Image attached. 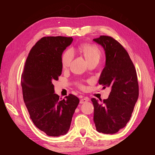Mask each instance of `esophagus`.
<instances>
[{
	"mask_svg": "<svg viewBox=\"0 0 155 155\" xmlns=\"http://www.w3.org/2000/svg\"><path fill=\"white\" fill-rule=\"evenodd\" d=\"M87 101H88V98L85 97H83V98H82V99H81L79 103H80L81 104H85V103Z\"/></svg>",
	"mask_w": 155,
	"mask_h": 155,
	"instance_id": "34e87169",
	"label": "esophagus"
}]
</instances>
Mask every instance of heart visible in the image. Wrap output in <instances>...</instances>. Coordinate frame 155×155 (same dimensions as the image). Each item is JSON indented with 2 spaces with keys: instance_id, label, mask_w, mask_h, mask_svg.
<instances>
[{
  "instance_id": "heart-1",
  "label": "heart",
  "mask_w": 155,
  "mask_h": 155,
  "mask_svg": "<svg viewBox=\"0 0 155 155\" xmlns=\"http://www.w3.org/2000/svg\"><path fill=\"white\" fill-rule=\"evenodd\" d=\"M79 51L83 55L87 62L98 61L101 57V51L96 45L91 44H82L79 46ZM73 59V53L71 50L64 51L61 57V66L63 69L66 70L69 67Z\"/></svg>"
}]
</instances>
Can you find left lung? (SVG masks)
Wrapping results in <instances>:
<instances>
[{"mask_svg": "<svg viewBox=\"0 0 155 155\" xmlns=\"http://www.w3.org/2000/svg\"><path fill=\"white\" fill-rule=\"evenodd\" d=\"M93 41L102 46L105 54L99 84L111 88L109 97L102 103L101 100L91 99L94 121L97 132L112 134L129 122L138 100L137 71L127 51L112 37L101 35Z\"/></svg>", "mask_w": 155, "mask_h": 155, "instance_id": "left-lung-1", "label": "left lung"}]
</instances>
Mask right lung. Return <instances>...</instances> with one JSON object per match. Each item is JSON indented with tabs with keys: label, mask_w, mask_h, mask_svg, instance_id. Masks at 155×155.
<instances>
[{
	"label": "right lung",
	"mask_w": 155,
	"mask_h": 155,
	"mask_svg": "<svg viewBox=\"0 0 155 155\" xmlns=\"http://www.w3.org/2000/svg\"><path fill=\"white\" fill-rule=\"evenodd\" d=\"M72 37H45L33 46L21 77L23 100L33 123L50 137L69 130L79 100L69 94L60 99L53 82L62 72L61 57L72 43Z\"/></svg>",
	"instance_id": "obj_1"
}]
</instances>
